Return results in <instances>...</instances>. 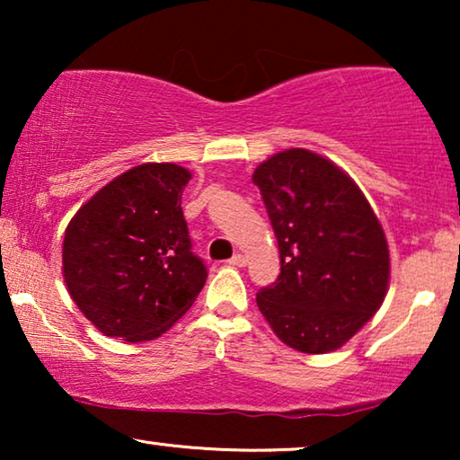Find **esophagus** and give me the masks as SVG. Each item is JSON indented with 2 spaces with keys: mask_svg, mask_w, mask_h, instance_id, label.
I'll list each match as a JSON object with an SVG mask.
<instances>
[{
  "mask_svg": "<svg viewBox=\"0 0 460 460\" xmlns=\"http://www.w3.org/2000/svg\"><path fill=\"white\" fill-rule=\"evenodd\" d=\"M228 263H230V266H234V268H244V266H247V257H244L243 253H236Z\"/></svg>",
  "mask_w": 460,
  "mask_h": 460,
  "instance_id": "obj_1",
  "label": "esophagus"
}]
</instances>
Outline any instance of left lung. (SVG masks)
<instances>
[{
  "label": "left lung",
  "instance_id": "8db88e82",
  "mask_svg": "<svg viewBox=\"0 0 460 460\" xmlns=\"http://www.w3.org/2000/svg\"><path fill=\"white\" fill-rule=\"evenodd\" d=\"M280 253V276L257 293L270 329L301 354L343 348L379 310L389 288L385 232L337 163L305 148L255 167Z\"/></svg>",
  "mask_w": 460,
  "mask_h": 460
}]
</instances>
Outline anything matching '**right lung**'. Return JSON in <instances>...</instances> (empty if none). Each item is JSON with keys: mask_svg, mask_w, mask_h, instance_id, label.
Here are the masks:
<instances>
[{"mask_svg": "<svg viewBox=\"0 0 460 460\" xmlns=\"http://www.w3.org/2000/svg\"><path fill=\"white\" fill-rule=\"evenodd\" d=\"M190 178L175 163H142L100 188L68 222L66 291L102 335L153 341L203 288L207 270L190 251L181 213Z\"/></svg>", "mask_w": 460, "mask_h": 460, "instance_id": "add662e5", "label": "right lung"}]
</instances>
